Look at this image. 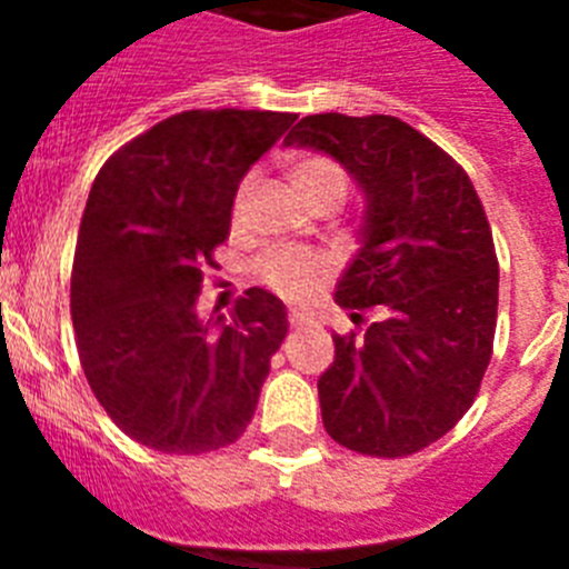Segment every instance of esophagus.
<instances>
[{
    "mask_svg": "<svg viewBox=\"0 0 569 569\" xmlns=\"http://www.w3.org/2000/svg\"><path fill=\"white\" fill-rule=\"evenodd\" d=\"M308 321V316L301 313V310H290V328H301Z\"/></svg>",
    "mask_w": 569,
    "mask_h": 569,
    "instance_id": "esophagus-1",
    "label": "esophagus"
}]
</instances>
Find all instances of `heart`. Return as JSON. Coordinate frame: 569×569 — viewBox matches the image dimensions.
Wrapping results in <instances>:
<instances>
[{"mask_svg":"<svg viewBox=\"0 0 569 569\" xmlns=\"http://www.w3.org/2000/svg\"><path fill=\"white\" fill-rule=\"evenodd\" d=\"M290 182L313 210H336L347 196V173L336 159L321 153L299 156L290 164ZM253 208V176H244L230 202V224L244 228ZM259 276L270 290L284 299H308L325 276V261L299 248H273L261 256Z\"/></svg>","mask_w":569,"mask_h":569,"instance_id":"obj_1","label":"heart"}]
</instances>
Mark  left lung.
Here are the masks:
<instances>
[{
	"mask_svg": "<svg viewBox=\"0 0 569 569\" xmlns=\"http://www.w3.org/2000/svg\"><path fill=\"white\" fill-rule=\"evenodd\" d=\"M284 144L333 156L365 190L361 248L339 308H379L361 336H333L321 421L347 450L401 459L450 433L492 356L499 259L481 199L453 156L396 116H305Z\"/></svg>",
	"mask_w": 569,
	"mask_h": 569,
	"instance_id": "obj_1",
	"label": "left lung"
}]
</instances>
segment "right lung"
<instances>
[{
    "label": "right lung",
    "mask_w": 569,
    "mask_h": 569,
    "mask_svg": "<svg viewBox=\"0 0 569 569\" xmlns=\"http://www.w3.org/2000/svg\"><path fill=\"white\" fill-rule=\"evenodd\" d=\"M293 122L184 110L116 150L90 188L70 276L79 361L104 413L150 450L210 453L253 419L288 310L261 288L230 319H202L196 301L241 176Z\"/></svg>",
    "instance_id": "1"
}]
</instances>
